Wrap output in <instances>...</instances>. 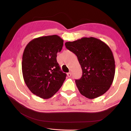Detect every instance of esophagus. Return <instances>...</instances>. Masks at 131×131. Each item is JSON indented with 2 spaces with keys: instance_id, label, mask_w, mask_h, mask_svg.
Instances as JSON below:
<instances>
[{
  "instance_id": "1",
  "label": "esophagus",
  "mask_w": 131,
  "mask_h": 131,
  "mask_svg": "<svg viewBox=\"0 0 131 131\" xmlns=\"http://www.w3.org/2000/svg\"><path fill=\"white\" fill-rule=\"evenodd\" d=\"M67 75L69 77H70L71 76V73H67Z\"/></svg>"
}]
</instances>
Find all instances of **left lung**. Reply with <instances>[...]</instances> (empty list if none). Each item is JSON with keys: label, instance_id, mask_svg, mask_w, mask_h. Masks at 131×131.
I'll return each instance as SVG.
<instances>
[{"label": "left lung", "instance_id": "8db88e82", "mask_svg": "<svg viewBox=\"0 0 131 131\" xmlns=\"http://www.w3.org/2000/svg\"><path fill=\"white\" fill-rule=\"evenodd\" d=\"M65 46L77 56L82 70V77L75 80L80 93L91 99L108 90L115 73L114 55L108 46L93 37L66 42Z\"/></svg>", "mask_w": 131, "mask_h": 131}]
</instances>
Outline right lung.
Masks as SVG:
<instances>
[{
  "label": "right lung",
  "instance_id": "right-lung-1",
  "mask_svg": "<svg viewBox=\"0 0 131 131\" xmlns=\"http://www.w3.org/2000/svg\"><path fill=\"white\" fill-rule=\"evenodd\" d=\"M63 40L57 35L34 38L23 54L22 73L29 90L43 99L53 96L62 86L66 74L57 62Z\"/></svg>",
  "mask_w": 131,
  "mask_h": 131
}]
</instances>
